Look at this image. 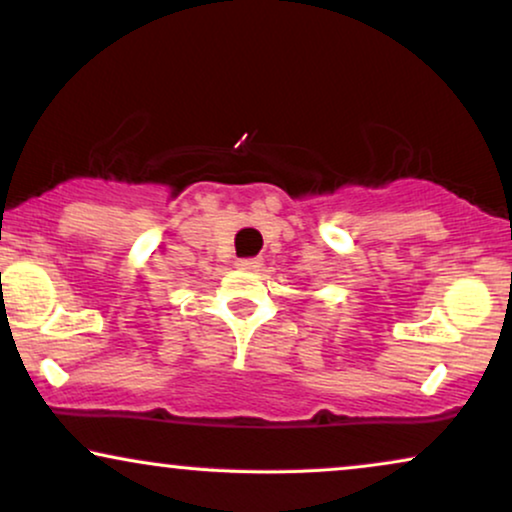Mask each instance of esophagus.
<instances>
[{"mask_svg":"<svg viewBox=\"0 0 512 512\" xmlns=\"http://www.w3.org/2000/svg\"><path fill=\"white\" fill-rule=\"evenodd\" d=\"M236 267L241 269V271H260L262 262H260V260H255V257H250V260H238V262H236Z\"/></svg>","mask_w":512,"mask_h":512,"instance_id":"obj_1","label":"esophagus"}]
</instances>
